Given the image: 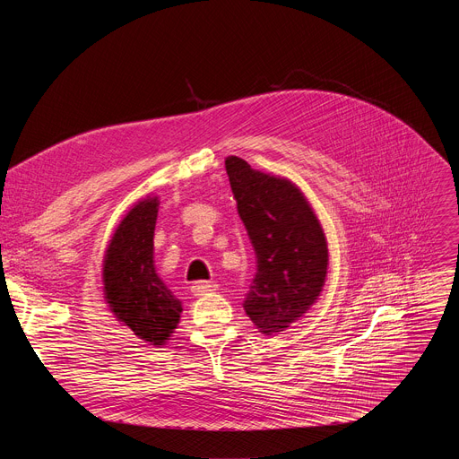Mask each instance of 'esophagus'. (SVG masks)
I'll list each match as a JSON object with an SVG mask.
<instances>
[{
    "label": "esophagus",
    "mask_w": 459,
    "mask_h": 459,
    "mask_svg": "<svg viewBox=\"0 0 459 459\" xmlns=\"http://www.w3.org/2000/svg\"><path fill=\"white\" fill-rule=\"evenodd\" d=\"M216 289H218V285L212 283V281H195L192 285V294L194 296H205L209 292H214Z\"/></svg>",
    "instance_id": "1"
}]
</instances>
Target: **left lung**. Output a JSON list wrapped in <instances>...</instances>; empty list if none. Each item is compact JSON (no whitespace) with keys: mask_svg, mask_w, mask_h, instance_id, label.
<instances>
[{"mask_svg":"<svg viewBox=\"0 0 459 459\" xmlns=\"http://www.w3.org/2000/svg\"><path fill=\"white\" fill-rule=\"evenodd\" d=\"M238 214L257 257L243 308L261 334H278L317 301L329 267L323 227L305 194L287 178L225 160Z\"/></svg>","mask_w":459,"mask_h":459,"instance_id":"1","label":"left lung"}]
</instances>
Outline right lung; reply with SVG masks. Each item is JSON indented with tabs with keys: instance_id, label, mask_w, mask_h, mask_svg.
Segmentation results:
<instances>
[{
	"instance_id": "add662e5",
	"label": "right lung",
	"mask_w": 459,
	"mask_h": 459,
	"mask_svg": "<svg viewBox=\"0 0 459 459\" xmlns=\"http://www.w3.org/2000/svg\"><path fill=\"white\" fill-rule=\"evenodd\" d=\"M158 195L130 209L114 230L103 257V292L110 312L140 340L165 345L183 312L181 301L154 267Z\"/></svg>"
}]
</instances>
